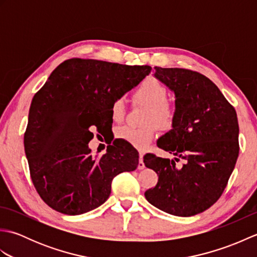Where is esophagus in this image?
I'll use <instances>...</instances> for the list:
<instances>
[{
	"label": "esophagus",
	"instance_id": "obj_1",
	"mask_svg": "<svg viewBox=\"0 0 257 257\" xmlns=\"http://www.w3.org/2000/svg\"><path fill=\"white\" fill-rule=\"evenodd\" d=\"M138 169H139V170H143V169H145L144 155H143V154H140V155H139V165H138Z\"/></svg>",
	"mask_w": 257,
	"mask_h": 257
}]
</instances>
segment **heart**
Instances as JSON below:
<instances>
[{"label": "heart", "instance_id": "heart-1", "mask_svg": "<svg viewBox=\"0 0 257 257\" xmlns=\"http://www.w3.org/2000/svg\"><path fill=\"white\" fill-rule=\"evenodd\" d=\"M168 90L159 79L147 77L141 81L136 89L135 100L147 106L144 113V125L130 127L122 125L117 129L119 139L127 141L135 148L145 150L154 141L157 136V126L162 130H169L176 121L177 108L172 102L167 100ZM124 101L122 98L114 99L110 106V113L114 121H120L124 117Z\"/></svg>", "mask_w": 257, "mask_h": 257}]
</instances>
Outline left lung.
Returning <instances> with one entry per match:
<instances>
[{
    "label": "left lung",
    "instance_id": "left-lung-1",
    "mask_svg": "<svg viewBox=\"0 0 257 257\" xmlns=\"http://www.w3.org/2000/svg\"><path fill=\"white\" fill-rule=\"evenodd\" d=\"M155 69V77L176 97V121L157 143L174 159L145 156V166L159 177L145 196L169 214L192 216L219 200L235 167L239 151L236 111L202 74L184 68ZM180 159L184 165L178 167L175 161Z\"/></svg>",
    "mask_w": 257,
    "mask_h": 257
}]
</instances>
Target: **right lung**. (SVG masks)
<instances>
[{
  "mask_svg": "<svg viewBox=\"0 0 257 257\" xmlns=\"http://www.w3.org/2000/svg\"><path fill=\"white\" fill-rule=\"evenodd\" d=\"M150 66L72 58L53 70L33 98L24 135L33 184L53 210L79 215L105 203L111 181L139 165L136 151L112 143L92 156L91 129L111 125L114 99L137 86Z\"/></svg>",
  "mask_w": 257,
  "mask_h": 257,
  "instance_id": "right-lung-1",
  "label": "right lung"
}]
</instances>
